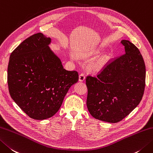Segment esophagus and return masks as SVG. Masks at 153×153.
Instances as JSON below:
<instances>
[{
    "label": "esophagus",
    "mask_w": 153,
    "mask_h": 153,
    "mask_svg": "<svg viewBox=\"0 0 153 153\" xmlns=\"http://www.w3.org/2000/svg\"><path fill=\"white\" fill-rule=\"evenodd\" d=\"M85 75L83 73H82L79 76V80L80 82H83V81L85 80Z\"/></svg>",
    "instance_id": "34e87169"
}]
</instances>
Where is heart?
Masks as SVG:
<instances>
[{"label":"heart","mask_w":153,"mask_h":153,"mask_svg":"<svg viewBox=\"0 0 153 153\" xmlns=\"http://www.w3.org/2000/svg\"><path fill=\"white\" fill-rule=\"evenodd\" d=\"M105 65V60L103 59H100L98 60L95 61V62L93 63V64L91 65V70L93 71H100L102 69Z\"/></svg>","instance_id":"heart-1"}]
</instances>
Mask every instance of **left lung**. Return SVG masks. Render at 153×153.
I'll list each match as a JSON object with an SVG mask.
<instances>
[{"label":"left lung","instance_id":"obj_1","mask_svg":"<svg viewBox=\"0 0 153 153\" xmlns=\"http://www.w3.org/2000/svg\"><path fill=\"white\" fill-rule=\"evenodd\" d=\"M125 53L111 59L97 76H88L87 107L99 120L118 123L138 105L144 94L146 70L139 49L121 40Z\"/></svg>","mask_w":153,"mask_h":153}]
</instances>
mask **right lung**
I'll use <instances>...</instances> for the list:
<instances>
[{"instance_id": "1", "label": "right lung", "mask_w": 153, "mask_h": 153, "mask_svg": "<svg viewBox=\"0 0 153 153\" xmlns=\"http://www.w3.org/2000/svg\"><path fill=\"white\" fill-rule=\"evenodd\" d=\"M42 33L26 38L11 53L8 86L12 99L30 117L43 120L58 111L70 87L77 82V71L65 70Z\"/></svg>"}]
</instances>
